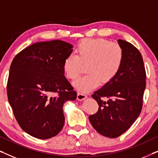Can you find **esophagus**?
<instances>
[{
    "label": "esophagus",
    "instance_id": "34e87169",
    "mask_svg": "<svg viewBox=\"0 0 158 158\" xmlns=\"http://www.w3.org/2000/svg\"><path fill=\"white\" fill-rule=\"evenodd\" d=\"M86 98H87V96H86L85 94H83V93H81V92L77 93V100L83 101V100H84V99H85Z\"/></svg>",
    "mask_w": 158,
    "mask_h": 158
}]
</instances>
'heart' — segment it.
Listing matches in <instances>:
<instances>
[{
  "mask_svg": "<svg viewBox=\"0 0 158 158\" xmlns=\"http://www.w3.org/2000/svg\"><path fill=\"white\" fill-rule=\"evenodd\" d=\"M76 56L67 57L63 62V71L68 79L75 80L87 64L88 74L75 81L74 85L83 92L96 88L101 81L107 83L112 81L122 68L124 52L117 43L97 39L85 40L77 45Z\"/></svg>",
  "mask_w": 158,
  "mask_h": 158,
  "instance_id": "obj_1",
  "label": "heart"
}]
</instances>
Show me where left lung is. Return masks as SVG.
I'll use <instances>...</instances> for the list:
<instances>
[{
  "instance_id": "8db88e82",
  "label": "left lung",
  "mask_w": 158,
  "mask_h": 158,
  "mask_svg": "<svg viewBox=\"0 0 158 158\" xmlns=\"http://www.w3.org/2000/svg\"><path fill=\"white\" fill-rule=\"evenodd\" d=\"M117 42L124 52L122 68L112 81L92 95L99 107L97 113L89 116L94 128L110 138L122 135L139 116L146 86L141 53L127 41Z\"/></svg>"
}]
</instances>
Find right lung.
Returning <instances> with one entry per match:
<instances>
[{
	"mask_svg": "<svg viewBox=\"0 0 158 158\" xmlns=\"http://www.w3.org/2000/svg\"><path fill=\"white\" fill-rule=\"evenodd\" d=\"M73 47L62 40L36 42L13 60L7 83L8 102L19 126L32 137L49 139L63 128V104L77 98L62 68Z\"/></svg>",
	"mask_w": 158,
	"mask_h": 158,
	"instance_id": "right-lung-1",
	"label": "right lung"
}]
</instances>
